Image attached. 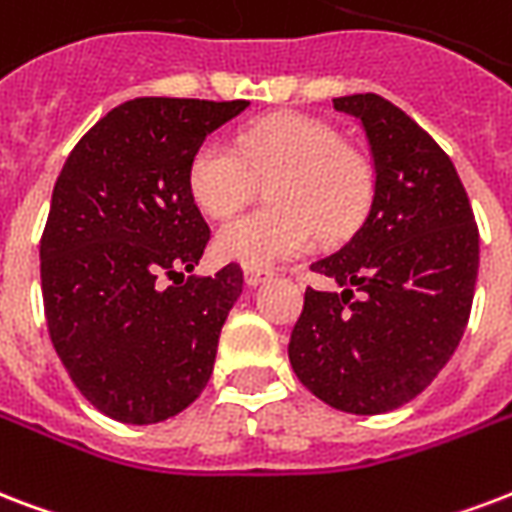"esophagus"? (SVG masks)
I'll use <instances>...</instances> for the list:
<instances>
[{
  "label": "esophagus",
  "instance_id": "34e87169",
  "mask_svg": "<svg viewBox=\"0 0 512 512\" xmlns=\"http://www.w3.org/2000/svg\"><path fill=\"white\" fill-rule=\"evenodd\" d=\"M273 273L268 268H257V265H247L244 268V279H247L249 287H257V284H263L265 279H271Z\"/></svg>",
  "mask_w": 512,
  "mask_h": 512
}]
</instances>
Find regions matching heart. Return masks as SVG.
Here are the masks:
<instances>
[{
  "label": "heart",
  "mask_w": 512,
  "mask_h": 512,
  "mask_svg": "<svg viewBox=\"0 0 512 512\" xmlns=\"http://www.w3.org/2000/svg\"><path fill=\"white\" fill-rule=\"evenodd\" d=\"M273 206L225 222L217 252L244 265L282 263L314 247L319 233H349L370 201V169L360 152L341 142L335 128L306 115L257 120L239 144L209 136L190 158L187 187L212 217H230L255 193L257 179H271Z\"/></svg>",
  "instance_id": "heart-1"
}]
</instances>
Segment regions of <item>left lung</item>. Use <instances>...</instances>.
<instances>
[{"label": "left lung", "mask_w": 512, "mask_h": 512, "mask_svg": "<svg viewBox=\"0 0 512 512\" xmlns=\"http://www.w3.org/2000/svg\"><path fill=\"white\" fill-rule=\"evenodd\" d=\"M360 117L373 198L360 228L311 271L290 338L300 384L338 411H395L424 392L462 341L478 279V225L464 185L424 128L378 93L333 99Z\"/></svg>", "instance_id": "left-lung-1"}]
</instances>
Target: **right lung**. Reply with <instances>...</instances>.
I'll use <instances>...</instances> for the list:
<instances>
[{
	"instance_id": "add662e5",
	"label": "right lung",
	"mask_w": 512,
	"mask_h": 512,
	"mask_svg": "<svg viewBox=\"0 0 512 512\" xmlns=\"http://www.w3.org/2000/svg\"><path fill=\"white\" fill-rule=\"evenodd\" d=\"M247 107L126 101L74 144L58 174L39 239L45 319L72 384L109 419L177 416L212 376L244 271L230 263L185 279L212 239L187 169L206 136Z\"/></svg>"
}]
</instances>
